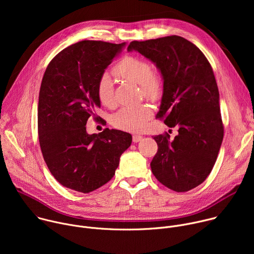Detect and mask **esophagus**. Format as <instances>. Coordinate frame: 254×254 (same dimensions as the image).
<instances>
[{
  "label": "esophagus",
  "instance_id": "1",
  "mask_svg": "<svg viewBox=\"0 0 254 254\" xmlns=\"http://www.w3.org/2000/svg\"><path fill=\"white\" fill-rule=\"evenodd\" d=\"M141 138H142V136L139 135V134H133V135H132V141H133V142H137V141H139Z\"/></svg>",
  "mask_w": 254,
  "mask_h": 254
}]
</instances>
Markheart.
<instances>
[{"label":"heart","instance_id":"1","mask_svg":"<svg viewBox=\"0 0 254 254\" xmlns=\"http://www.w3.org/2000/svg\"><path fill=\"white\" fill-rule=\"evenodd\" d=\"M114 73L122 79L138 84L142 95L148 99L158 100L162 95L161 80L153 73V68L147 60L136 56H127L116 65ZM96 96L101 105L108 108L115 106L114 83L106 73L101 75L97 82ZM151 115L150 107L144 104L124 107L114 115L112 124L120 129L140 131L146 127Z\"/></svg>","mask_w":254,"mask_h":254}]
</instances>
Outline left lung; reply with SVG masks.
<instances>
[{
  "instance_id": "8db88e82",
  "label": "left lung",
  "mask_w": 254,
  "mask_h": 254,
  "mask_svg": "<svg viewBox=\"0 0 254 254\" xmlns=\"http://www.w3.org/2000/svg\"><path fill=\"white\" fill-rule=\"evenodd\" d=\"M137 51L156 64L164 80L157 119L178 127L154 136L158 152L151 163L160 183L176 192L202 184L211 173L224 135L219 91L213 69L202 51L180 36L132 41ZM171 130V129H170Z\"/></svg>"
}]
</instances>
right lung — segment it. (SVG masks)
Wrapping results in <instances>:
<instances>
[{"label": "right lung", "instance_id": "add662e5", "mask_svg": "<svg viewBox=\"0 0 254 254\" xmlns=\"http://www.w3.org/2000/svg\"><path fill=\"white\" fill-rule=\"evenodd\" d=\"M126 43L84 40L68 46L48 64L38 102V134L44 161L58 182L92 192L110 181L131 134L104 128L88 134L86 123L100 107L96 85Z\"/></svg>", "mask_w": 254, "mask_h": 254}]
</instances>
